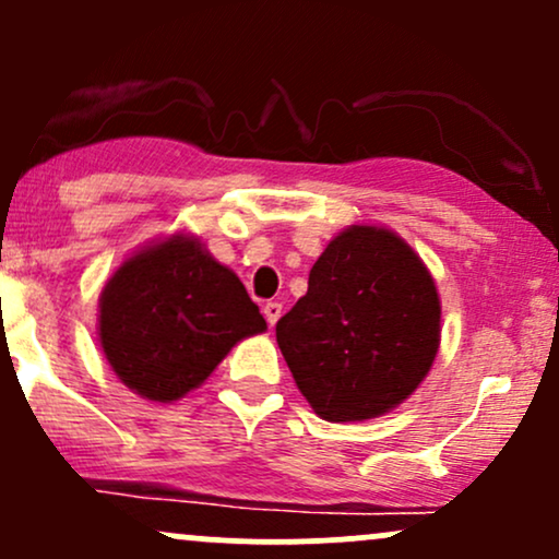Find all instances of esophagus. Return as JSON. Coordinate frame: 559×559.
I'll return each instance as SVG.
<instances>
[{
    "label": "esophagus",
    "instance_id": "1",
    "mask_svg": "<svg viewBox=\"0 0 559 559\" xmlns=\"http://www.w3.org/2000/svg\"><path fill=\"white\" fill-rule=\"evenodd\" d=\"M281 312H284V307H281L278 301H265V305H262V316H265L267 325H271V329H273L275 323H278Z\"/></svg>",
    "mask_w": 559,
    "mask_h": 559
}]
</instances>
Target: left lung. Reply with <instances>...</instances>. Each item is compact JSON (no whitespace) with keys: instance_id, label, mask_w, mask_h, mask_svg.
Masks as SVG:
<instances>
[{"instance_id":"8db88e82","label":"left lung","mask_w":559,"mask_h":559,"mask_svg":"<svg viewBox=\"0 0 559 559\" xmlns=\"http://www.w3.org/2000/svg\"><path fill=\"white\" fill-rule=\"evenodd\" d=\"M275 338L320 418H378L407 400L436 360L433 275L394 230L349 226L312 265L307 294L278 320Z\"/></svg>"}]
</instances>
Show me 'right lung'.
Instances as JSON below:
<instances>
[{
  "instance_id": "1",
  "label": "right lung",
  "mask_w": 559,
  "mask_h": 559,
  "mask_svg": "<svg viewBox=\"0 0 559 559\" xmlns=\"http://www.w3.org/2000/svg\"><path fill=\"white\" fill-rule=\"evenodd\" d=\"M265 329L239 275L197 236L173 234L112 273L102 288L96 333L128 389L168 404L202 386L241 338Z\"/></svg>"
}]
</instances>
